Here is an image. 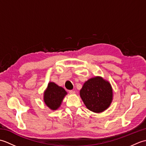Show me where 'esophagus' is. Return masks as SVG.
Listing matches in <instances>:
<instances>
[{
    "label": "esophagus",
    "mask_w": 146,
    "mask_h": 146,
    "mask_svg": "<svg viewBox=\"0 0 146 146\" xmlns=\"http://www.w3.org/2000/svg\"><path fill=\"white\" fill-rule=\"evenodd\" d=\"M69 93L70 94H75V91L74 90H70L69 91Z\"/></svg>",
    "instance_id": "obj_1"
}]
</instances>
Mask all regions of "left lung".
<instances>
[{
	"label": "left lung",
	"instance_id": "left-lung-1",
	"mask_svg": "<svg viewBox=\"0 0 146 146\" xmlns=\"http://www.w3.org/2000/svg\"><path fill=\"white\" fill-rule=\"evenodd\" d=\"M80 95L86 107L97 113L107 110L113 100L111 84L98 76L86 81L80 90Z\"/></svg>",
	"mask_w": 146,
	"mask_h": 146
}]
</instances>
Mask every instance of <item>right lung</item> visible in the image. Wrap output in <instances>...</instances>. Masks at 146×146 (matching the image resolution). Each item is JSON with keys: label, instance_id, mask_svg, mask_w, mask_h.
Returning <instances> with one entry per match:
<instances>
[{"label": "right lung", "instance_id": "right-lung-1", "mask_svg": "<svg viewBox=\"0 0 146 146\" xmlns=\"http://www.w3.org/2000/svg\"><path fill=\"white\" fill-rule=\"evenodd\" d=\"M67 92L54 82H49L47 88L44 92L43 100L45 104L51 110H56L60 107Z\"/></svg>", "mask_w": 146, "mask_h": 146}]
</instances>
